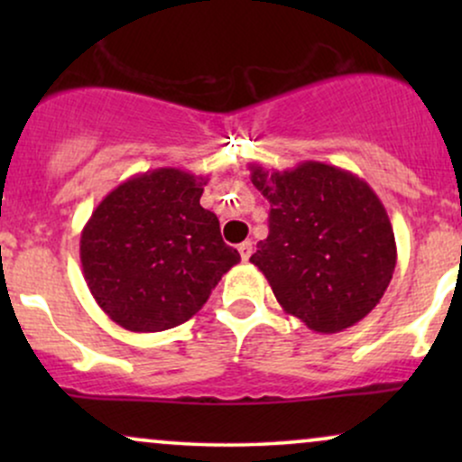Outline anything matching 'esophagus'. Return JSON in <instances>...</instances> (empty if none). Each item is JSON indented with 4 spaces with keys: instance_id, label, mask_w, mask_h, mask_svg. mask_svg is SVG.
Masks as SVG:
<instances>
[{
    "instance_id": "34e87169",
    "label": "esophagus",
    "mask_w": 462,
    "mask_h": 462,
    "mask_svg": "<svg viewBox=\"0 0 462 462\" xmlns=\"http://www.w3.org/2000/svg\"><path fill=\"white\" fill-rule=\"evenodd\" d=\"M238 254H241V258L243 261H249V256H252V241H245V243H241V245H238Z\"/></svg>"
}]
</instances>
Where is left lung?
Instances as JSON below:
<instances>
[{
	"mask_svg": "<svg viewBox=\"0 0 462 462\" xmlns=\"http://www.w3.org/2000/svg\"><path fill=\"white\" fill-rule=\"evenodd\" d=\"M272 204L269 236L249 263L261 269L284 312L321 334L369 315L393 278V226L374 189L334 164L304 161L286 171L249 164Z\"/></svg>",
	"mask_w": 462,
	"mask_h": 462,
	"instance_id": "8db88e82",
	"label": "left lung"
}]
</instances>
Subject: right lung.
Here are the masks:
<instances>
[{"label":"right lung","instance_id":"add662e5","mask_svg":"<svg viewBox=\"0 0 462 462\" xmlns=\"http://www.w3.org/2000/svg\"><path fill=\"white\" fill-rule=\"evenodd\" d=\"M208 178L176 167L139 173L110 190L79 236L88 291L116 326L162 332L189 321L241 261L215 213Z\"/></svg>","mask_w":462,"mask_h":462}]
</instances>
